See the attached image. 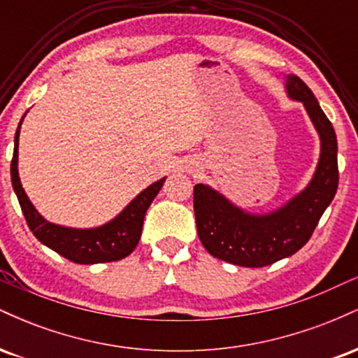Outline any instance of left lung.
<instances>
[{
    "mask_svg": "<svg viewBox=\"0 0 358 358\" xmlns=\"http://www.w3.org/2000/svg\"><path fill=\"white\" fill-rule=\"evenodd\" d=\"M289 97L301 101L322 139V155L311 183L269 215H250L225 196L199 183L193 188L196 232L213 257L244 268H262L298 252L310 241L338 188L336 134L310 87L286 77Z\"/></svg>",
    "mask_w": 358,
    "mask_h": 358,
    "instance_id": "obj_1",
    "label": "left lung"
}]
</instances>
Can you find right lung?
<instances>
[{
    "label": "right lung",
    "mask_w": 358,
    "mask_h": 358,
    "mask_svg": "<svg viewBox=\"0 0 358 358\" xmlns=\"http://www.w3.org/2000/svg\"><path fill=\"white\" fill-rule=\"evenodd\" d=\"M23 121V119H22ZM20 121L18 129L15 134V150L11 159V183L18 196L20 207L27 219L28 227L34 236L42 244L55 250L57 254L64 256L69 261L77 264H97V262H113L129 256L138 245L143 231V220L145 213L155 196L162 190L165 178L150 185L133 200L114 220L97 229H69L62 225L50 224L35 210V207L28 200L18 176V136H20Z\"/></svg>",
    "instance_id": "obj_1"
}]
</instances>
